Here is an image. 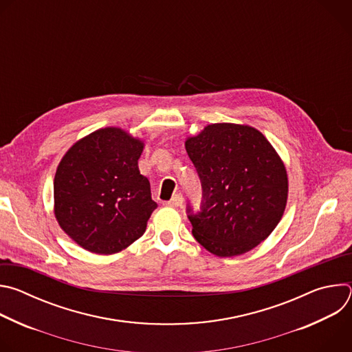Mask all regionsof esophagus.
<instances>
[{
	"mask_svg": "<svg viewBox=\"0 0 352 352\" xmlns=\"http://www.w3.org/2000/svg\"><path fill=\"white\" fill-rule=\"evenodd\" d=\"M182 204H184V196L181 193H177L171 197V200H168L166 205L170 208H178V206H182Z\"/></svg>",
	"mask_w": 352,
	"mask_h": 352,
	"instance_id": "esophagus-1",
	"label": "esophagus"
}]
</instances>
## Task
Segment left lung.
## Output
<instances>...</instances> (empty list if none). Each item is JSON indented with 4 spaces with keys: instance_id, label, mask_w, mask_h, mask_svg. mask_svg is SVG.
Masks as SVG:
<instances>
[{
    "instance_id": "1",
    "label": "left lung",
    "mask_w": 352,
    "mask_h": 352,
    "mask_svg": "<svg viewBox=\"0 0 352 352\" xmlns=\"http://www.w3.org/2000/svg\"><path fill=\"white\" fill-rule=\"evenodd\" d=\"M202 185V204L186 205L195 239L216 256L242 255L276 228L285 209L287 171L255 128L212 124L185 142Z\"/></svg>"
}]
</instances>
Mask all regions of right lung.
Segmentation results:
<instances>
[{
    "instance_id": "right-lung-1",
    "label": "right lung",
    "mask_w": 352,
    "mask_h": 352,
    "mask_svg": "<svg viewBox=\"0 0 352 352\" xmlns=\"http://www.w3.org/2000/svg\"><path fill=\"white\" fill-rule=\"evenodd\" d=\"M143 143L118 128L76 142L54 178V212L61 228L93 254L111 255L146 231L157 204L139 173Z\"/></svg>"
}]
</instances>
